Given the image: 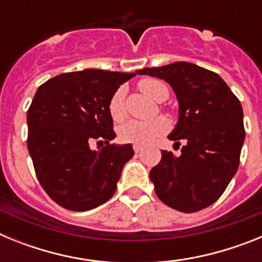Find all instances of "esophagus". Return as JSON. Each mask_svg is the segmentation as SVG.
<instances>
[{"mask_svg": "<svg viewBox=\"0 0 262 262\" xmlns=\"http://www.w3.org/2000/svg\"><path fill=\"white\" fill-rule=\"evenodd\" d=\"M134 151H135L136 154H139V152L143 151V147L142 145H134Z\"/></svg>", "mask_w": 262, "mask_h": 262, "instance_id": "esophagus-1", "label": "esophagus"}]
</instances>
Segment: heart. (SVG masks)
<instances>
[{"label":"heart","mask_w":262,"mask_h":262,"mask_svg":"<svg viewBox=\"0 0 262 262\" xmlns=\"http://www.w3.org/2000/svg\"><path fill=\"white\" fill-rule=\"evenodd\" d=\"M139 89L155 101H164L168 98L169 90L164 82L156 78H143L139 81ZM108 113L115 122H122L127 115L126 88L120 86L114 92L108 101ZM169 131V122L163 117L151 120H128L119 127L118 135L124 143L135 145H148L165 135Z\"/></svg>","instance_id":"b5f03b06"}]
</instances>
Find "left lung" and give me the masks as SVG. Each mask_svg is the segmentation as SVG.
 <instances>
[{"label": "left lung", "mask_w": 262, "mask_h": 262, "mask_svg": "<svg viewBox=\"0 0 262 262\" xmlns=\"http://www.w3.org/2000/svg\"><path fill=\"white\" fill-rule=\"evenodd\" d=\"M163 78L174 90L178 122L168 136L185 144L181 155L161 151L149 178L161 202L181 212H195L219 200L239 168L245 138L237 97L215 72L186 61L136 71Z\"/></svg>", "instance_id": "left-lung-1"}]
</instances>
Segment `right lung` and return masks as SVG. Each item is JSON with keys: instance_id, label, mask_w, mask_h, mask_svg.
<instances>
[{"instance_id": "add662e5", "label": "right lung", "mask_w": 262, "mask_h": 262, "mask_svg": "<svg viewBox=\"0 0 262 262\" xmlns=\"http://www.w3.org/2000/svg\"><path fill=\"white\" fill-rule=\"evenodd\" d=\"M135 75L85 69L50 78L36 90L27 111V148L41 187L64 209L86 211L114 195L134 149L110 144L115 133L108 101ZM94 140L105 147L93 151Z\"/></svg>"}]
</instances>
